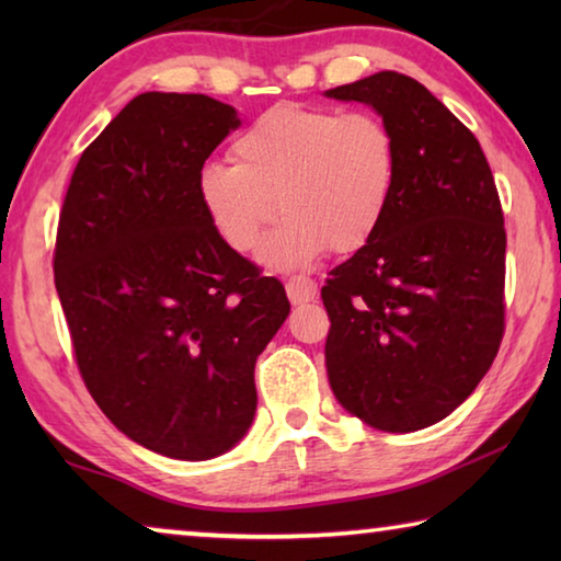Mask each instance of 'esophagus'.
Wrapping results in <instances>:
<instances>
[{
  "mask_svg": "<svg viewBox=\"0 0 561 561\" xmlns=\"http://www.w3.org/2000/svg\"><path fill=\"white\" fill-rule=\"evenodd\" d=\"M287 297L291 304H307L317 297V282L311 277H304V274H299V277H289L287 284Z\"/></svg>",
  "mask_w": 561,
  "mask_h": 561,
  "instance_id": "1",
  "label": "esophagus"
}]
</instances>
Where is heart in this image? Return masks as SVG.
<instances>
[{"instance_id":"b5f03b06","label":"heart","mask_w":561,"mask_h":561,"mask_svg":"<svg viewBox=\"0 0 561 561\" xmlns=\"http://www.w3.org/2000/svg\"><path fill=\"white\" fill-rule=\"evenodd\" d=\"M232 160L197 175L207 220L234 252L262 247V262L297 270L354 254L374 240L393 205L401 150L388 121L371 111L277 103L232 140Z\"/></svg>"}]
</instances>
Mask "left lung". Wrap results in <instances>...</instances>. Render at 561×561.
<instances>
[{"label": "left lung", "instance_id": "left-lung-1", "mask_svg": "<svg viewBox=\"0 0 561 561\" xmlns=\"http://www.w3.org/2000/svg\"><path fill=\"white\" fill-rule=\"evenodd\" d=\"M388 121L401 173L381 230L321 287L339 403L378 431L450 415L505 336V217L470 128L411 76L381 71L327 91Z\"/></svg>", "mask_w": 561, "mask_h": 561}]
</instances>
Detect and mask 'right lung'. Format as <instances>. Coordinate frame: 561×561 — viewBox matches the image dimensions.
<instances>
[{
    "mask_svg": "<svg viewBox=\"0 0 561 561\" xmlns=\"http://www.w3.org/2000/svg\"><path fill=\"white\" fill-rule=\"evenodd\" d=\"M237 126L205 93H140L81 153L56 230L83 383L121 433L178 460H210L247 433L254 364L289 314L282 282L225 244L197 197Z\"/></svg>",
    "mask_w": 561,
    "mask_h": 561,
    "instance_id": "1",
    "label": "right lung"
}]
</instances>
